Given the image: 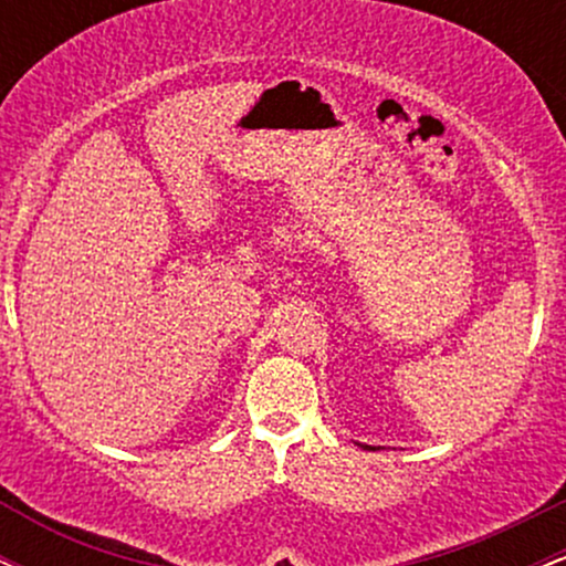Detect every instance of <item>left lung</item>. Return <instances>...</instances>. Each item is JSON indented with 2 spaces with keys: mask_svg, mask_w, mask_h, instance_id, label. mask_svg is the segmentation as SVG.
<instances>
[{
  "mask_svg": "<svg viewBox=\"0 0 566 566\" xmlns=\"http://www.w3.org/2000/svg\"><path fill=\"white\" fill-rule=\"evenodd\" d=\"M361 447H365V450H375V447H367V444H361Z\"/></svg>",
  "mask_w": 566,
  "mask_h": 566,
  "instance_id": "obj_1",
  "label": "left lung"
}]
</instances>
